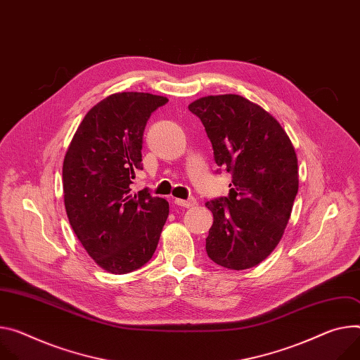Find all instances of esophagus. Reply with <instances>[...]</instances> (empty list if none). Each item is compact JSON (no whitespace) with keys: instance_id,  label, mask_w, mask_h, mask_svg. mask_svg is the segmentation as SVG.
I'll use <instances>...</instances> for the list:
<instances>
[{"instance_id":"obj_1","label":"esophagus","mask_w":360,"mask_h":360,"mask_svg":"<svg viewBox=\"0 0 360 360\" xmlns=\"http://www.w3.org/2000/svg\"><path fill=\"white\" fill-rule=\"evenodd\" d=\"M175 204L179 205V207L191 208V207H193L195 204H197V201H195L193 198H189V200H179V198H176V200H175Z\"/></svg>"}]
</instances>
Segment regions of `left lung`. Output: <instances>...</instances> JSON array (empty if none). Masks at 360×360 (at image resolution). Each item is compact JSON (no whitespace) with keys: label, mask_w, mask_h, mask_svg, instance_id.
Listing matches in <instances>:
<instances>
[{"label":"left lung","mask_w":360,"mask_h":360,"mask_svg":"<svg viewBox=\"0 0 360 360\" xmlns=\"http://www.w3.org/2000/svg\"><path fill=\"white\" fill-rule=\"evenodd\" d=\"M188 109L201 119L217 165L233 174L230 195L205 204L214 215L207 254L230 270L255 267L290 219L299 191L296 150L277 119L243 96H205Z\"/></svg>","instance_id":"left-lung-1"}]
</instances>
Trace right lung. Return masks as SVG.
<instances>
[{
  "mask_svg": "<svg viewBox=\"0 0 360 360\" xmlns=\"http://www.w3.org/2000/svg\"><path fill=\"white\" fill-rule=\"evenodd\" d=\"M163 96L122 91L93 106L63 162L69 222L96 264L112 274L141 269L152 258L169 215L167 200L130 184L142 169L143 130Z\"/></svg>",
  "mask_w": 360,
  "mask_h": 360,
  "instance_id": "obj_1",
  "label": "right lung"
}]
</instances>
